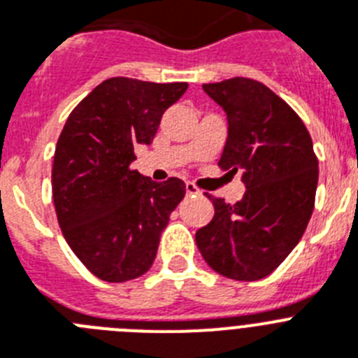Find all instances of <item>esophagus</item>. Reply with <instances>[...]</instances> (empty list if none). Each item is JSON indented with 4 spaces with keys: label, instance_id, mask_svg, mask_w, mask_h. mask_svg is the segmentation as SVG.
<instances>
[{
    "label": "esophagus",
    "instance_id": "esophagus-1",
    "mask_svg": "<svg viewBox=\"0 0 358 358\" xmlns=\"http://www.w3.org/2000/svg\"><path fill=\"white\" fill-rule=\"evenodd\" d=\"M185 191H187V194H200V193H202V191H200V189H198L196 185L193 184V182H187V184H185Z\"/></svg>",
    "mask_w": 358,
    "mask_h": 358
}]
</instances>
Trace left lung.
Segmentation results:
<instances>
[{
	"label": "left lung",
	"mask_w": 358,
	"mask_h": 358,
	"mask_svg": "<svg viewBox=\"0 0 358 358\" xmlns=\"http://www.w3.org/2000/svg\"><path fill=\"white\" fill-rule=\"evenodd\" d=\"M203 91L229 122L218 165L233 174L244 171L248 189L236 203L207 194L215 216L196 231V245L216 273L260 280L304 235L315 207L318 158L299 114L264 83L229 78L206 83Z\"/></svg>",
	"instance_id": "left-lung-1"
}]
</instances>
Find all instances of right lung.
Wrapping results in <instances>:
<instances>
[{"mask_svg":"<svg viewBox=\"0 0 358 358\" xmlns=\"http://www.w3.org/2000/svg\"><path fill=\"white\" fill-rule=\"evenodd\" d=\"M187 83L109 78L69 114L56 143L52 198L58 224L80 262L105 282L149 271L160 235L185 196L180 178L158 184L131 164L152 143L164 113Z\"/></svg>","mask_w":358,"mask_h":358,"instance_id":"obj_1","label":"right lung"}]
</instances>
